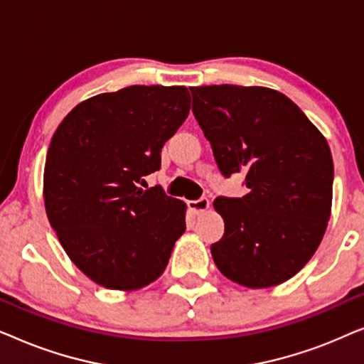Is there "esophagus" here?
I'll list each match as a JSON object with an SVG mask.
<instances>
[{
    "mask_svg": "<svg viewBox=\"0 0 364 364\" xmlns=\"http://www.w3.org/2000/svg\"><path fill=\"white\" fill-rule=\"evenodd\" d=\"M187 205L193 213H202L207 210L208 205H210V202H208L207 197H200V198H197V200H188Z\"/></svg>",
    "mask_w": 364,
    "mask_h": 364,
    "instance_id": "obj_1",
    "label": "esophagus"
}]
</instances>
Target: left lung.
Listing matches in <instances>:
<instances>
[{"instance_id": "8db88e82", "label": "left lung", "mask_w": 364, "mask_h": 364, "mask_svg": "<svg viewBox=\"0 0 364 364\" xmlns=\"http://www.w3.org/2000/svg\"><path fill=\"white\" fill-rule=\"evenodd\" d=\"M192 112L225 177L245 173L247 196L217 197L225 233L218 270L248 288L280 285L316 252L331 213L333 159L323 134L268 87H192Z\"/></svg>"}]
</instances>
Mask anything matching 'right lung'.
<instances>
[{
	"label": "right lung",
	"instance_id": "obj_1",
	"mask_svg": "<svg viewBox=\"0 0 364 364\" xmlns=\"http://www.w3.org/2000/svg\"><path fill=\"white\" fill-rule=\"evenodd\" d=\"M191 111L186 86H129L63 119L44 166V207L64 252L109 290H139L166 270L186 203L146 187Z\"/></svg>",
	"mask_w": 364,
	"mask_h": 364
}]
</instances>
